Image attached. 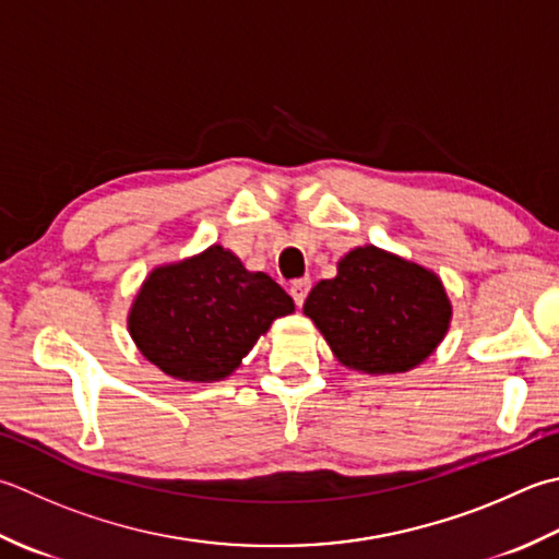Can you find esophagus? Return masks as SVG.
<instances>
[{
    "instance_id": "1",
    "label": "esophagus",
    "mask_w": 559,
    "mask_h": 559,
    "mask_svg": "<svg viewBox=\"0 0 559 559\" xmlns=\"http://www.w3.org/2000/svg\"><path fill=\"white\" fill-rule=\"evenodd\" d=\"M310 278H298V281H293L290 283V295H293V300H295V305H300L305 302V298H308V293H310Z\"/></svg>"
}]
</instances>
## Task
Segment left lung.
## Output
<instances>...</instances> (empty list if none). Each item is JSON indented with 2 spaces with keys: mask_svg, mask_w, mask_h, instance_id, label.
<instances>
[{
  "mask_svg": "<svg viewBox=\"0 0 559 559\" xmlns=\"http://www.w3.org/2000/svg\"><path fill=\"white\" fill-rule=\"evenodd\" d=\"M302 312L346 368L370 376L419 366L443 342L453 314L433 271L373 245L338 259L336 276L317 283Z\"/></svg>",
  "mask_w": 559,
  "mask_h": 559,
  "instance_id": "1",
  "label": "left lung"
}]
</instances>
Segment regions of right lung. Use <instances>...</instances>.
Returning <instances> with one entry per match:
<instances>
[{
	"mask_svg": "<svg viewBox=\"0 0 559 559\" xmlns=\"http://www.w3.org/2000/svg\"><path fill=\"white\" fill-rule=\"evenodd\" d=\"M293 310L276 281L213 245L150 273L130 308L128 332L162 373L213 382L233 373L271 322Z\"/></svg>",
	"mask_w": 559,
	"mask_h": 559,
	"instance_id": "obj_1",
	"label": "right lung"
}]
</instances>
